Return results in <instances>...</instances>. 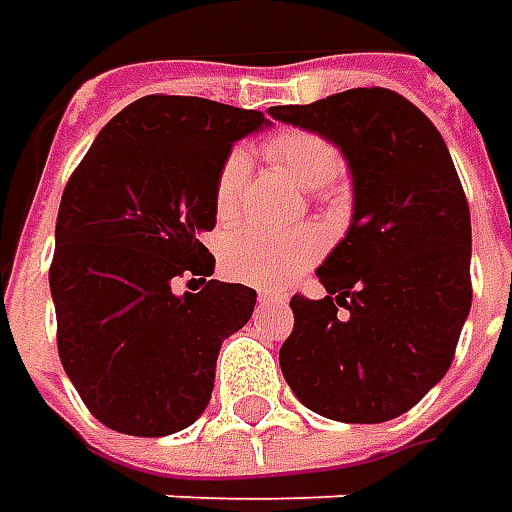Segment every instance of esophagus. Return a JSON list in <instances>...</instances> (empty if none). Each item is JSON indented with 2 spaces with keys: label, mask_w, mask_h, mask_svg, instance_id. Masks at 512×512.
<instances>
[{
  "label": "esophagus",
  "mask_w": 512,
  "mask_h": 512,
  "mask_svg": "<svg viewBox=\"0 0 512 512\" xmlns=\"http://www.w3.org/2000/svg\"><path fill=\"white\" fill-rule=\"evenodd\" d=\"M279 302H285V296L282 293H273V290H259V305H279Z\"/></svg>",
  "instance_id": "esophagus-1"
}]
</instances>
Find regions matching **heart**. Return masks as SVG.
<instances>
[{
    "instance_id": "obj_1",
    "label": "heart",
    "mask_w": 512,
    "mask_h": 512,
    "mask_svg": "<svg viewBox=\"0 0 512 512\" xmlns=\"http://www.w3.org/2000/svg\"><path fill=\"white\" fill-rule=\"evenodd\" d=\"M267 156L276 168L290 173L302 187H325L342 173V150L327 136L313 130H282L267 142ZM250 159L242 148H233L216 173V213L230 222L245 199ZM325 250L322 227L302 225L293 230L245 227L225 239L222 267L236 282L256 287H282L293 282Z\"/></svg>"
}]
</instances>
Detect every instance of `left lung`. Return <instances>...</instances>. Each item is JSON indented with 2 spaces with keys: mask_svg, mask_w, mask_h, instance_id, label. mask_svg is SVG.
Here are the masks:
<instances>
[{
  "mask_svg": "<svg viewBox=\"0 0 512 512\" xmlns=\"http://www.w3.org/2000/svg\"><path fill=\"white\" fill-rule=\"evenodd\" d=\"M270 116L327 136L353 176V219L316 270L325 299L293 296L279 350L313 413L379 424L442 382L470 313V207L442 133L396 90L353 88Z\"/></svg>",
  "mask_w": 512,
  "mask_h": 512,
  "instance_id": "1",
  "label": "left lung"
}]
</instances>
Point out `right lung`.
<instances>
[{
	"instance_id": "obj_1",
	"label": "right lung",
	"mask_w": 512,
	"mask_h": 512,
	"mask_svg": "<svg viewBox=\"0 0 512 512\" xmlns=\"http://www.w3.org/2000/svg\"><path fill=\"white\" fill-rule=\"evenodd\" d=\"M265 113L142 96L99 130L62 193L50 296L68 379L99 422L170 436L205 413L219 347L256 290L207 279L216 173ZM188 279L185 294L175 282Z\"/></svg>"
}]
</instances>
